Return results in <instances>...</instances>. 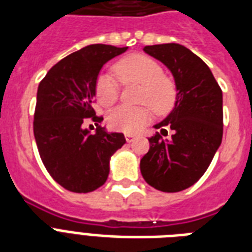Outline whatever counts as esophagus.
<instances>
[{"mask_svg": "<svg viewBox=\"0 0 252 252\" xmlns=\"http://www.w3.org/2000/svg\"><path fill=\"white\" fill-rule=\"evenodd\" d=\"M125 136H126V140H127L128 143H131L132 140H134V139H135V135H134V134H125Z\"/></svg>", "mask_w": 252, "mask_h": 252, "instance_id": "1", "label": "esophagus"}]
</instances>
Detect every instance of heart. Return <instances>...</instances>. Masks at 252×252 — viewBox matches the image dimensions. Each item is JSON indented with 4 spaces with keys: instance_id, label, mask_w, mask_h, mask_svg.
<instances>
[{
    "instance_id": "obj_1",
    "label": "heart",
    "mask_w": 252,
    "mask_h": 252,
    "mask_svg": "<svg viewBox=\"0 0 252 252\" xmlns=\"http://www.w3.org/2000/svg\"><path fill=\"white\" fill-rule=\"evenodd\" d=\"M114 70L124 84L135 83L142 86L138 101L147 105L136 108L121 105L114 108L108 114V124L112 128L135 132L150 121L152 116L150 106L158 114H165L176 104V83L165 75L161 65L154 58L134 54L118 62ZM96 94L102 105H113L120 97L118 80L108 72H102L96 82Z\"/></svg>"
}]
</instances>
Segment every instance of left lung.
Returning a JSON list of instances; mask_svg holds the SVG:
<instances>
[{"label": "left lung", "mask_w": 252, "mask_h": 252, "mask_svg": "<svg viewBox=\"0 0 252 252\" xmlns=\"http://www.w3.org/2000/svg\"><path fill=\"white\" fill-rule=\"evenodd\" d=\"M143 50L162 62L177 87L174 108L156 124L161 132L148 138L150 151L140 172L150 186L164 192L189 189L206 173L222 140V91L206 62L176 43L147 45Z\"/></svg>", "instance_id": "1"}]
</instances>
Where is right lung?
<instances>
[{
    "label": "right lung",
    "mask_w": 252,
    "mask_h": 252,
    "mask_svg": "<svg viewBox=\"0 0 252 252\" xmlns=\"http://www.w3.org/2000/svg\"><path fill=\"white\" fill-rule=\"evenodd\" d=\"M94 44L56 63L37 88L33 135L40 158L52 178L72 192L86 194L105 183L110 158L126 143L122 132L98 126L94 134L83 127L84 118L96 117L92 102L98 72L106 62L125 53Z\"/></svg>",
    "instance_id": "1"
}]
</instances>
